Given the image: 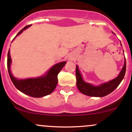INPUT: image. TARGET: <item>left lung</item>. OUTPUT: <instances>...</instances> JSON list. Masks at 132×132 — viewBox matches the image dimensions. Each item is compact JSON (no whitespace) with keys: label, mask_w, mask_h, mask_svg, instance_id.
<instances>
[{"label":"left lung","mask_w":132,"mask_h":132,"mask_svg":"<svg viewBox=\"0 0 132 132\" xmlns=\"http://www.w3.org/2000/svg\"><path fill=\"white\" fill-rule=\"evenodd\" d=\"M126 71V60L125 57L124 65L119 75L116 78L113 79L107 82L103 83L99 86H94L89 83L86 82L83 80L81 72L79 70L78 66H76V85L80 92L83 94L91 97H102L109 94L116 89L120 84L125 76Z\"/></svg>","instance_id":"8db88e82"}]
</instances>
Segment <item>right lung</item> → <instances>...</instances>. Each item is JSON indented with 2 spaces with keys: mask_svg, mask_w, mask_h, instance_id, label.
<instances>
[{
  "mask_svg": "<svg viewBox=\"0 0 132 132\" xmlns=\"http://www.w3.org/2000/svg\"><path fill=\"white\" fill-rule=\"evenodd\" d=\"M31 25H28L24 27L17 33L13 40L20 33H22L23 30H26ZM11 62L12 60L10 58L9 50L7 54V68L11 81L18 90L33 97H42L50 94L53 91L57 84V75L66 63V61H63L54 64L46 72V75L42 76L36 78L18 79L12 75L10 71Z\"/></svg>",
  "mask_w": 132,
  "mask_h": 132,
  "instance_id": "add662e5",
  "label": "right lung"
}]
</instances>
